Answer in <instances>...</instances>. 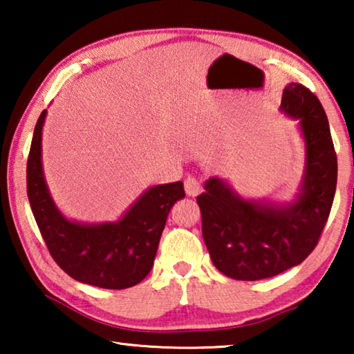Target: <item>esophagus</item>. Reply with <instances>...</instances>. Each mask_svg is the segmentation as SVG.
Here are the masks:
<instances>
[{
    "mask_svg": "<svg viewBox=\"0 0 354 354\" xmlns=\"http://www.w3.org/2000/svg\"><path fill=\"white\" fill-rule=\"evenodd\" d=\"M184 189H185V194L189 196H196L203 190V185L200 179H196L195 176H189L185 178L184 181Z\"/></svg>",
    "mask_w": 354,
    "mask_h": 354,
    "instance_id": "obj_1",
    "label": "esophagus"
}]
</instances>
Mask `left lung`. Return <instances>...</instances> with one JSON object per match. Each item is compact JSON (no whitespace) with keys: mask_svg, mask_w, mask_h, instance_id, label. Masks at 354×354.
I'll return each instance as SVG.
<instances>
[{"mask_svg":"<svg viewBox=\"0 0 354 354\" xmlns=\"http://www.w3.org/2000/svg\"><path fill=\"white\" fill-rule=\"evenodd\" d=\"M281 109L299 118L306 140V175L298 200L277 209L243 201L227 183L211 178L196 196L203 239L214 266L226 277L257 281L301 263L319 243L334 201L337 156L319 98L290 82Z\"/></svg>","mask_w":354,"mask_h":354,"instance_id":"obj_1","label":"left lung"}]
</instances>
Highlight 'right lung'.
Listing matches in <instances>:
<instances>
[{
	"label": "right lung",
	"instance_id": "obj_1",
	"mask_svg": "<svg viewBox=\"0 0 354 354\" xmlns=\"http://www.w3.org/2000/svg\"><path fill=\"white\" fill-rule=\"evenodd\" d=\"M35 124L26 165V189L35 223L55 262L71 278L103 289L139 284L153 268L173 205L185 196L181 181L154 185L117 223L97 226L64 218L48 194L40 160L41 127Z\"/></svg>",
	"mask_w": 354,
	"mask_h": 354
}]
</instances>
